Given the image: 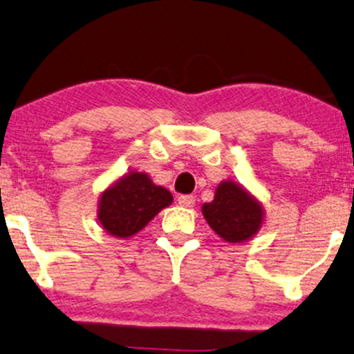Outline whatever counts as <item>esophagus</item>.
<instances>
[{
    "instance_id": "1",
    "label": "esophagus",
    "mask_w": 354,
    "mask_h": 354,
    "mask_svg": "<svg viewBox=\"0 0 354 354\" xmlns=\"http://www.w3.org/2000/svg\"><path fill=\"white\" fill-rule=\"evenodd\" d=\"M194 203H196V198L194 196H180V198H178V204L181 205V207H192V205H194Z\"/></svg>"
}]
</instances>
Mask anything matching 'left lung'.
<instances>
[{
    "label": "left lung",
    "instance_id": "1",
    "mask_svg": "<svg viewBox=\"0 0 354 354\" xmlns=\"http://www.w3.org/2000/svg\"><path fill=\"white\" fill-rule=\"evenodd\" d=\"M203 216L222 240L243 243L253 239L265 223V207L240 183L223 180L212 203L203 204Z\"/></svg>",
    "mask_w": 354,
    "mask_h": 354
}]
</instances>
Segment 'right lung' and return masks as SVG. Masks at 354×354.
<instances>
[{"label": "right lung", "instance_id": "1", "mask_svg": "<svg viewBox=\"0 0 354 354\" xmlns=\"http://www.w3.org/2000/svg\"><path fill=\"white\" fill-rule=\"evenodd\" d=\"M171 203V192L155 185L149 174L129 171L100 194L97 222L115 239H129Z\"/></svg>", "mask_w": 354, "mask_h": 354}]
</instances>
